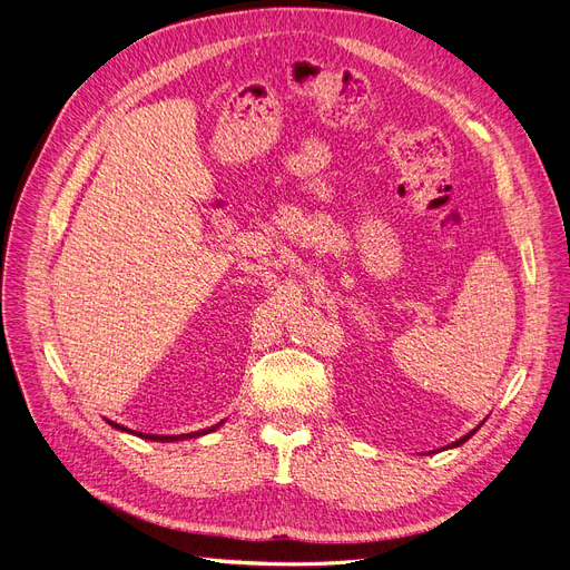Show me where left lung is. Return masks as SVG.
Instances as JSON below:
<instances>
[{"mask_svg": "<svg viewBox=\"0 0 570 570\" xmlns=\"http://www.w3.org/2000/svg\"><path fill=\"white\" fill-rule=\"evenodd\" d=\"M475 431H479V429H473V431H471V433H466L464 438H459V440H454V443H452L450 448H456V445H462V443H466V440H469V438H471V435H473Z\"/></svg>", "mask_w": 570, "mask_h": 570, "instance_id": "8db88e82", "label": "left lung"}]
</instances>
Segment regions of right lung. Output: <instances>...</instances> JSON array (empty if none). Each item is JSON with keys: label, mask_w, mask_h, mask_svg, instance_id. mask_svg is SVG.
Listing matches in <instances>:
<instances>
[{"label": "right lung", "mask_w": 570, "mask_h": 570, "mask_svg": "<svg viewBox=\"0 0 570 570\" xmlns=\"http://www.w3.org/2000/svg\"><path fill=\"white\" fill-rule=\"evenodd\" d=\"M111 426H116V429H120V431H127V429H122V426H118V424H111ZM219 426V424H217ZM217 426H213V429H217ZM213 429H206V431H194V433H185V435H146V433H137V435H141V438H149V440H163V443H168V440H181V438H196V435H204V433H210Z\"/></svg>", "instance_id": "add662e5"}]
</instances>
